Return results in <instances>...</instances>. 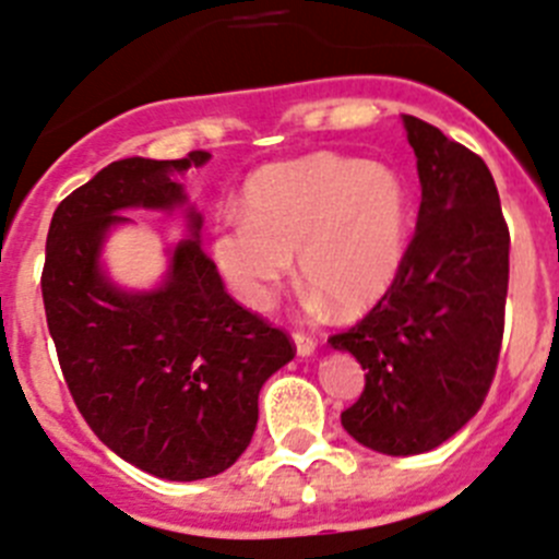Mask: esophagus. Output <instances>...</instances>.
I'll return each instance as SVG.
<instances>
[{"instance_id": "esophagus-1", "label": "esophagus", "mask_w": 559, "mask_h": 559, "mask_svg": "<svg viewBox=\"0 0 559 559\" xmlns=\"http://www.w3.org/2000/svg\"><path fill=\"white\" fill-rule=\"evenodd\" d=\"M294 346H296V355L310 357L316 352V346H319V343H316V337L305 335V332H294Z\"/></svg>"}]
</instances>
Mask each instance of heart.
Returning a JSON list of instances; mask_svg holds the SVG:
<instances>
[{
    "label": "heart",
    "mask_w": 559,
    "mask_h": 559,
    "mask_svg": "<svg viewBox=\"0 0 559 559\" xmlns=\"http://www.w3.org/2000/svg\"><path fill=\"white\" fill-rule=\"evenodd\" d=\"M409 235L413 202L396 168L319 152L260 168L243 188V218L213 227L210 254L252 310L271 307L296 254L310 305L357 316L396 285Z\"/></svg>",
    "instance_id": "1"
}]
</instances>
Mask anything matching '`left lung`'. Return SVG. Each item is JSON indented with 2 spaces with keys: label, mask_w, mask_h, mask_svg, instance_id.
Masks as SVG:
<instances>
[{
  "label": "left lung",
  "mask_w": 559,
  "mask_h": 559,
  "mask_svg": "<svg viewBox=\"0 0 559 559\" xmlns=\"http://www.w3.org/2000/svg\"><path fill=\"white\" fill-rule=\"evenodd\" d=\"M402 121L421 182L407 263L360 324L330 337L368 371L343 429L393 457L429 452L477 416L510 280V233L483 157L416 116Z\"/></svg>",
  "instance_id": "left-lung-1"
}]
</instances>
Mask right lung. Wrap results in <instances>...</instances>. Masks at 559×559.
I'll return each instance as SVG.
<instances>
[{"label": "right lung", "instance_id": "add662e5", "mask_svg": "<svg viewBox=\"0 0 559 559\" xmlns=\"http://www.w3.org/2000/svg\"><path fill=\"white\" fill-rule=\"evenodd\" d=\"M207 160L210 152H191L102 168L55 210L40 276L46 324L82 418L110 452L171 483L216 477L246 452L260 388L296 355L283 330L224 290L202 252V216L177 177ZM138 206H182L192 229L150 292L121 289L100 263L106 235Z\"/></svg>", "mask_w": 559, "mask_h": 559}]
</instances>
